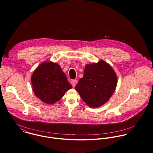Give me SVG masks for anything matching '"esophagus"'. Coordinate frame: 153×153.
<instances>
[{
    "mask_svg": "<svg viewBox=\"0 0 153 153\" xmlns=\"http://www.w3.org/2000/svg\"><path fill=\"white\" fill-rule=\"evenodd\" d=\"M71 84L73 87H75V85L77 84V80H72L71 82Z\"/></svg>",
    "mask_w": 153,
    "mask_h": 153,
    "instance_id": "esophagus-1",
    "label": "esophagus"
}]
</instances>
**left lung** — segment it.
<instances>
[{"instance_id":"left-lung-1","label":"left lung","mask_w":153,"mask_h":153,"mask_svg":"<svg viewBox=\"0 0 153 153\" xmlns=\"http://www.w3.org/2000/svg\"><path fill=\"white\" fill-rule=\"evenodd\" d=\"M117 84V77L110 65L104 60L85 66L84 75L75 87L82 100L91 108L108 101Z\"/></svg>"}]
</instances>
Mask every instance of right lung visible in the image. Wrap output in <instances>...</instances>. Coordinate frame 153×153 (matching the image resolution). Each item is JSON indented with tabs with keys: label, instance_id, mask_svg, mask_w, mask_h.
<instances>
[{
	"label": "right lung",
	"instance_id": "add662e5",
	"mask_svg": "<svg viewBox=\"0 0 153 153\" xmlns=\"http://www.w3.org/2000/svg\"><path fill=\"white\" fill-rule=\"evenodd\" d=\"M31 82L36 96L48 104L59 101L72 88L60 66L53 62L42 63L33 73Z\"/></svg>",
	"mask_w": 153,
	"mask_h": 153
}]
</instances>
